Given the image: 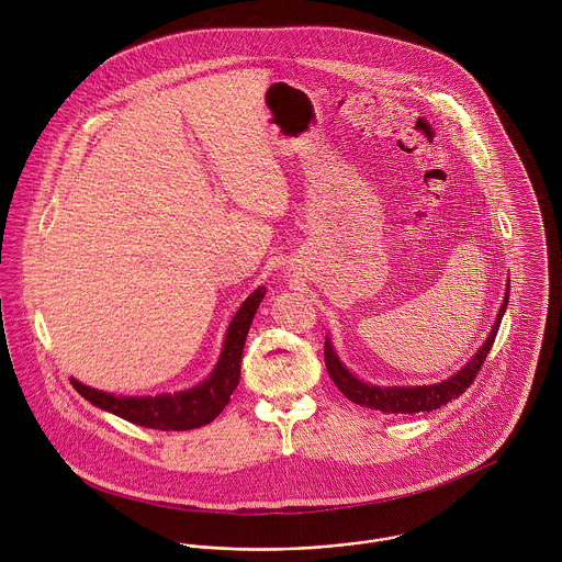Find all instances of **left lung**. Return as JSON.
<instances>
[{
	"instance_id": "obj_1",
	"label": "left lung",
	"mask_w": 562,
	"mask_h": 562,
	"mask_svg": "<svg viewBox=\"0 0 562 562\" xmlns=\"http://www.w3.org/2000/svg\"><path fill=\"white\" fill-rule=\"evenodd\" d=\"M508 292H510V281L506 283L504 290V301L499 305V312L493 321L491 333L486 335V339L482 341L481 348L474 352V357L459 370L454 372L450 379L441 381V383H432V385H413V387H381V385H372L366 383L361 379H357L341 361L339 355L335 352L333 339L326 335L324 341V363L328 370V376L333 379V383L337 385V390L355 404L368 406V408H376L381 413H392V415H413L419 411H432L439 408L441 404L459 398L476 379L479 370L493 346V339L497 335L499 322L506 314V305H508Z\"/></svg>"
}]
</instances>
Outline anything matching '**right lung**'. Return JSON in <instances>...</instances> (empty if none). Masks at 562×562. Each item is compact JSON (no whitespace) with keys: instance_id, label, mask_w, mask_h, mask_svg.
<instances>
[{"instance_id":"obj_1","label":"right lung","mask_w":562,"mask_h":562,"mask_svg":"<svg viewBox=\"0 0 562 562\" xmlns=\"http://www.w3.org/2000/svg\"><path fill=\"white\" fill-rule=\"evenodd\" d=\"M263 296L266 288L261 285L241 303L240 310L227 326V335L216 368L205 381L190 390L158 396H114L108 392L92 390L78 379H71V385L78 390L81 398L99 406L101 411H108L145 428L192 430L205 426L221 415V411L229 404L234 390L240 383L244 341Z\"/></svg>"}]
</instances>
